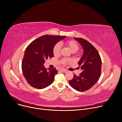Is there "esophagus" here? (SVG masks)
<instances>
[{
  "label": "esophagus",
  "mask_w": 122,
  "mask_h": 122,
  "mask_svg": "<svg viewBox=\"0 0 122 122\" xmlns=\"http://www.w3.org/2000/svg\"><path fill=\"white\" fill-rule=\"evenodd\" d=\"M60 71H61V72H67V70L66 69H61Z\"/></svg>",
  "instance_id": "1"
}]
</instances>
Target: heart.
I'll return each instance as SVG.
<instances>
[{"instance_id":"heart-1","label":"heart","mask_w":122,"mask_h":122,"mask_svg":"<svg viewBox=\"0 0 122 122\" xmlns=\"http://www.w3.org/2000/svg\"><path fill=\"white\" fill-rule=\"evenodd\" d=\"M64 44L65 45L72 53H75L78 51L79 49V45L78 43L73 40H68L66 42H64ZM61 51V48L60 45L58 43L56 44L53 49V55L56 56H59L60 55ZM70 60L67 59H62L61 61L60 62L63 64H66L67 62H69Z\"/></svg>"}]
</instances>
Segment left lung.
I'll return each mask as SVG.
<instances>
[{"instance_id": "8db88e82", "label": "left lung", "mask_w": 122, "mask_h": 122, "mask_svg": "<svg viewBox=\"0 0 122 122\" xmlns=\"http://www.w3.org/2000/svg\"><path fill=\"white\" fill-rule=\"evenodd\" d=\"M74 38L83 49V54L78 61L82 71L79 76L74 74L73 78L69 83L77 91L84 92L91 89L98 80L101 74L102 60L97 50L90 42L81 38Z\"/></svg>"}]
</instances>
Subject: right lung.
Wrapping results in <instances>:
<instances>
[{"label":"right lung","mask_w":122,"mask_h":122,"mask_svg":"<svg viewBox=\"0 0 122 122\" xmlns=\"http://www.w3.org/2000/svg\"><path fill=\"white\" fill-rule=\"evenodd\" d=\"M66 36L45 35L37 38L26 48L21 63L23 75L31 86L38 89L47 87L54 81L58 73L55 68L47 69L45 60L54 56V46Z\"/></svg>","instance_id":"add662e5"}]
</instances>
